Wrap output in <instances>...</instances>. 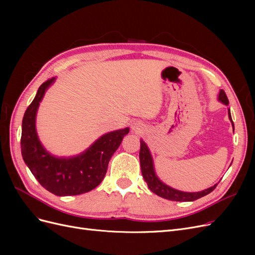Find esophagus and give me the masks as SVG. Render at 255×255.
<instances>
[{"label":"esophagus","instance_id":"1","mask_svg":"<svg viewBox=\"0 0 255 255\" xmlns=\"http://www.w3.org/2000/svg\"><path fill=\"white\" fill-rule=\"evenodd\" d=\"M132 128H133V130H135V132H139V130H141V128H142L141 123L137 122V121L134 122L133 126H132Z\"/></svg>","mask_w":255,"mask_h":255}]
</instances>
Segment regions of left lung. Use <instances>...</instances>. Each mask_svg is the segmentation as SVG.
Masks as SVG:
<instances>
[{"label": "left lung", "mask_w": 255, "mask_h": 255, "mask_svg": "<svg viewBox=\"0 0 255 255\" xmlns=\"http://www.w3.org/2000/svg\"><path fill=\"white\" fill-rule=\"evenodd\" d=\"M219 101L222 103H225L226 105H229V100L226 95V92L222 89L219 92ZM229 118L232 122V126L234 128V123L232 121V117H231V112L229 110ZM139 159H140V167H141V172L142 176L145 181V183L148 184L149 189L154 192V194L167 199V200H171V201H179V202H188V201H195L197 199L202 198L206 195L212 192L216 186L218 184L214 185L213 187L207 188L203 191H198V192H184L176 190L174 188H171L170 186H167L166 184L161 182L158 177L155 175V171H154V167H153V160L152 156L150 154V151L148 149V146L144 143L143 140H140V151H139Z\"/></svg>", "instance_id": "1"}]
</instances>
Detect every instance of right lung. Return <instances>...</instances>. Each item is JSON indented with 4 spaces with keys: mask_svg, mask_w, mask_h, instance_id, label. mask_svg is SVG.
Instances as JSON below:
<instances>
[{
    "mask_svg": "<svg viewBox=\"0 0 255 255\" xmlns=\"http://www.w3.org/2000/svg\"><path fill=\"white\" fill-rule=\"evenodd\" d=\"M55 78L42 83L22 120L23 160L42 187L56 196H76L96 188L102 182L110 159L129 128L107 133L81 155L70 158L52 156L41 145L35 128L36 113L47 88Z\"/></svg>",
    "mask_w": 255,
    "mask_h": 255,
    "instance_id": "obj_1",
    "label": "right lung"
}]
</instances>
